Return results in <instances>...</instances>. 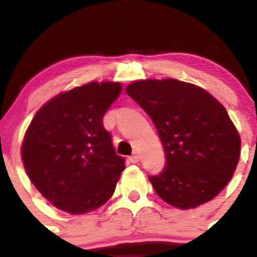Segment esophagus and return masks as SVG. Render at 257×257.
<instances>
[{
	"instance_id": "obj_1",
	"label": "esophagus",
	"mask_w": 257,
	"mask_h": 257,
	"mask_svg": "<svg viewBox=\"0 0 257 257\" xmlns=\"http://www.w3.org/2000/svg\"><path fill=\"white\" fill-rule=\"evenodd\" d=\"M140 161V156H139V153H134L133 156H130V162H133V163H136V162H139Z\"/></svg>"
}]
</instances>
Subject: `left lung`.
I'll use <instances>...</instances> for the list:
<instances>
[{
	"label": "left lung",
	"instance_id": "8db88e82",
	"mask_svg": "<svg viewBox=\"0 0 257 257\" xmlns=\"http://www.w3.org/2000/svg\"><path fill=\"white\" fill-rule=\"evenodd\" d=\"M126 92L152 118L165 149L163 171L148 176L157 194L181 210L216 197L240 154L225 108L203 88L172 78L136 81Z\"/></svg>",
	"mask_w": 257,
	"mask_h": 257
}]
</instances>
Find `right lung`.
<instances>
[{
  "label": "right lung",
  "instance_id": "obj_1",
  "mask_svg": "<svg viewBox=\"0 0 257 257\" xmlns=\"http://www.w3.org/2000/svg\"><path fill=\"white\" fill-rule=\"evenodd\" d=\"M118 82H90L47 101L22 145L26 171L47 201L65 212L94 211L112 197L124 158L115 154L103 117Z\"/></svg>",
  "mask_w": 257,
  "mask_h": 257
}]
</instances>
